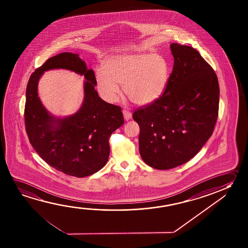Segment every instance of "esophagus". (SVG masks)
<instances>
[{
	"instance_id": "esophagus-1",
	"label": "esophagus",
	"mask_w": 248,
	"mask_h": 248,
	"mask_svg": "<svg viewBox=\"0 0 248 248\" xmlns=\"http://www.w3.org/2000/svg\"><path fill=\"white\" fill-rule=\"evenodd\" d=\"M123 113H124V119L125 120H130V118H132V114L130 111H129L128 110H123Z\"/></svg>"
}]
</instances>
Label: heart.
Segmentation results:
<instances>
[{"instance_id":"b5f03b06","label":"heart","mask_w":248,"mask_h":248,"mask_svg":"<svg viewBox=\"0 0 248 248\" xmlns=\"http://www.w3.org/2000/svg\"><path fill=\"white\" fill-rule=\"evenodd\" d=\"M104 70L96 71L98 93L108 103H115L123 85L131 101L145 106L158 99L166 89L170 65L157 53L120 54L104 61Z\"/></svg>"}]
</instances>
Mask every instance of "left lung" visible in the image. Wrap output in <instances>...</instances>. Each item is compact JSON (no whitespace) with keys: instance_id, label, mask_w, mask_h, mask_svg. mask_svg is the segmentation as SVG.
<instances>
[{"instance_id":"obj_1","label":"left lung","mask_w":248,"mask_h":248,"mask_svg":"<svg viewBox=\"0 0 248 248\" xmlns=\"http://www.w3.org/2000/svg\"><path fill=\"white\" fill-rule=\"evenodd\" d=\"M173 71L163 95L133 112L143 162L166 170L187 163L211 137L219 112L217 75L197 50L172 43Z\"/></svg>"}]
</instances>
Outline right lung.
<instances>
[{"mask_svg":"<svg viewBox=\"0 0 248 248\" xmlns=\"http://www.w3.org/2000/svg\"><path fill=\"white\" fill-rule=\"evenodd\" d=\"M71 69L85 76V98L73 116L53 118L37 97V81L51 69ZM94 72L78 54L62 53L50 58L29 78L25 104V125L29 142L50 166L65 175L85 177L100 170L110 155V135L124 124L121 107L98 97Z\"/></svg>","mask_w":248,"mask_h":248,"instance_id":"add662e5","label":"right lung"}]
</instances>
